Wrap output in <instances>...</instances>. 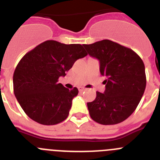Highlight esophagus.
Masks as SVG:
<instances>
[{
  "instance_id": "esophagus-1",
  "label": "esophagus",
  "mask_w": 160,
  "mask_h": 160,
  "mask_svg": "<svg viewBox=\"0 0 160 160\" xmlns=\"http://www.w3.org/2000/svg\"><path fill=\"white\" fill-rule=\"evenodd\" d=\"M78 90L80 92H82V91H84V90H86V89H85V88H83V87H79Z\"/></svg>"
}]
</instances>
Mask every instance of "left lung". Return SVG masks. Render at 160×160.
<instances>
[{"instance_id": "left-lung-1", "label": "left lung", "mask_w": 160, "mask_h": 160, "mask_svg": "<svg viewBox=\"0 0 160 160\" xmlns=\"http://www.w3.org/2000/svg\"><path fill=\"white\" fill-rule=\"evenodd\" d=\"M83 47L99 60L101 74L106 77L105 92H97L95 100L87 103L90 117L101 124H119L134 112L144 93L143 62L132 49L109 39Z\"/></svg>"}]
</instances>
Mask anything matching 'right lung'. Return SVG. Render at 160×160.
Here are the masks:
<instances>
[{"label":"right lung","instance_id":"add662e5","mask_svg":"<svg viewBox=\"0 0 160 160\" xmlns=\"http://www.w3.org/2000/svg\"><path fill=\"white\" fill-rule=\"evenodd\" d=\"M81 44H64L47 40L28 52L13 74L14 94L31 119L53 125L67 119L78 90L58 83L76 60L86 56Z\"/></svg>","mask_w":160,"mask_h":160}]
</instances>
